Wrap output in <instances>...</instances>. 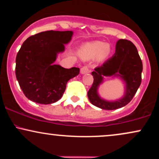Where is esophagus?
<instances>
[{"instance_id":"1","label":"esophagus","mask_w":159,"mask_h":159,"mask_svg":"<svg viewBox=\"0 0 159 159\" xmlns=\"http://www.w3.org/2000/svg\"><path fill=\"white\" fill-rule=\"evenodd\" d=\"M90 72V69L88 68V66H83L81 69V74H87Z\"/></svg>"}]
</instances>
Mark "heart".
<instances>
[{
    "label": "heart",
    "mask_w": 159,
    "mask_h": 159,
    "mask_svg": "<svg viewBox=\"0 0 159 159\" xmlns=\"http://www.w3.org/2000/svg\"><path fill=\"white\" fill-rule=\"evenodd\" d=\"M110 52L109 45L102 42L95 41L82 45L79 49V55L82 59L86 61L96 57V61H102L109 55Z\"/></svg>",
    "instance_id": "1"
}]
</instances>
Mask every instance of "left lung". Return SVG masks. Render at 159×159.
Wrapping results in <instances>:
<instances>
[{"instance_id":"obj_1","label":"left lung","mask_w":159,"mask_h":159,"mask_svg":"<svg viewBox=\"0 0 159 159\" xmlns=\"http://www.w3.org/2000/svg\"><path fill=\"white\" fill-rule=\"evenodd\" d=\"M143 64L135 45L127 39L116 42V52L110 59L92 72L93 83L87 93L89 100L95 106L104 110H116L129 104L141 83ZM119 77L125 84V93L115 101H107L98 95V87L104 77Z\"/></svg>"}]
</instances>
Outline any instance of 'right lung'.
Instances as JSON below:
<instances>
[{"label": "right lung", "mask_w": 159, "mask_h": 159, "mask_svg": "<svg viewBox=\"0 0 159 159\" xmlns=\"http://www.w3.org/2000/svg\"><path fill=\"white\" fill-rule=\"evenodd\" d=\"M73 32L48 30L25 40L16 59V75L25 96L34 102L48 105L63 96L66 84L79 74V68L54 64L58 54L72 39Z\"/></svg>", "instance_id": "1"}]
</instances>
